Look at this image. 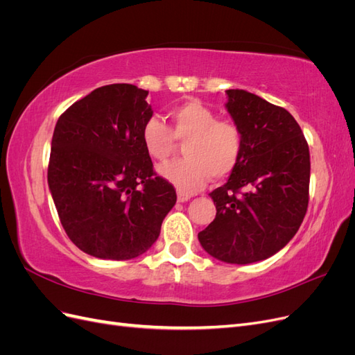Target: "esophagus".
<instances>
[{"instance_id": "obj_1", "label": "esophagus", "mask_w": 355, "mask_h": 355, "mask_svg": "<svg viewBox=\"0 0 355 355\" xmlns=\"http://www.w3.org/2000/svg\"><path fill=\"white\" fill-rule=\"evenodd\" d=\"M188 200H191L189 194H184V192H178V201L179 202H185Z\"/></svg>"}]
</instances>
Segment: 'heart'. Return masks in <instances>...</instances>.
<instances>
[{"instance_id": "heart-1", "label": "heart", "mask_w": 355, "mask_h": 355, "mask_svg": "<svg viewBox=\"0 0 355 355\" xmlns=\"http://www.w3.org/2000/svg\"><path fill=\"white\" fill-rule=\"evenodd\" d=\"M171 125L158 116H149L142 124L141 141L153 159L164 161L176 146L184 144L185 157L170 161L158 173L179 192H196L213 176L223 179L239 166L243 151V135L230 120H218L209 106L197 99L180 102L168 110Z\"/></svg>"}]
</instances>
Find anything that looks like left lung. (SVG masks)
<instances>
[{"mask_svg": "<svg viewBox=\"0 0 355 355\" xmlns=\"http://www.w3.org/2000/svg\"><path fill=\"white\" fill-rule=\"evenodd\" d=\"M227 110L243 135L239 166L210 192L216 218L198 240L227 263H253L295 237L309 200V148L288 111L245 90H227Z\"/></svg>", "mask_w": 355, "mask_h": 355, "instance_id": "obj_1", "label": "left lung"}]
</instances>
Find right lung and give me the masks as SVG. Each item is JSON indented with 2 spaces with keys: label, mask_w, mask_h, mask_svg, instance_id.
I'll list each match as a JSON object with an SVG mask.
<instances>
[{
  "label": "right lung",
  "mask_w": 355,
  "mask_h": 355,
  "mask_svg": "<svg viewBox=\"0 0 355 355\" xmlns=\"http://www.w3.org/2000/svg\"><path fill=\"white\" fill-rule=\"evenodd\" d=\"M146 96L133 84L103 85L72 103L53 132L47 180L60 223L99 259L145 253L176 202L141 141L153 116Z\"/></svg>",
  "instance_id": "obj_1"
}]
</instances>
